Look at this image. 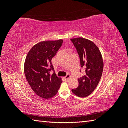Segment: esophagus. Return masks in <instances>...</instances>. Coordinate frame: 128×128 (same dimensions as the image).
Listing matches in <instances>:
<instances>
[{
	"instance_id": "esophagus-1",
	"label": "esophagus",
	"mask_w": 128,
	"mask_h": 128,
	"mask_svg": "<svg viewBox=\"0 0 128 128\" xmlns=\"http://www.w3.org/2000/svg\"><path fill=\"white\" fill-rule=\"evenodd\" d=\"M70 77V75H69V74H67L66 75V76L64 77V78L65 79H68V78H69Z\"/></svg>"
}]
</instances>
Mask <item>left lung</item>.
Returning a JSON list of instances; mask_svg holds the SVG:
<instances>
[{"label":"left lung","instance_id":"left-lung-1","mask_svg":"<svg viewBox=\"0 0 128 128\" xmlns=\"http://www.w3.org/2000/svg\"><path fill=\"white\" fill-rule=\"evenodd\" d=\"M78 54L80 67L86 69V75L78 78V86L72 89L79 97H86L97 86L102 74L104 62L99 49L94 42L82 37L70 39Z\"/></svg>","mask_w":128,"mask_h":128}]
</instances>
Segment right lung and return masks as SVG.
Masks as SVG:
<instances>
[{
	"mask_svg": "<svg viewBox=\"0 0 128 128\" xmlns=\"http://www.w3.org/2000/svg\"><path fill=\"white\" fill-rule=\"evenodd\" d=\"M63 40L42 41L34 45L27 54L24 66L26 79L35 94L48 99L54 96L62 81L54 70L51 60L62 44Z\"/></svg>",
	"mask_w": 128,
	"mask_h": 128,
	"instance_id": "1",
	"label": "right lung"
}]
</instances>
